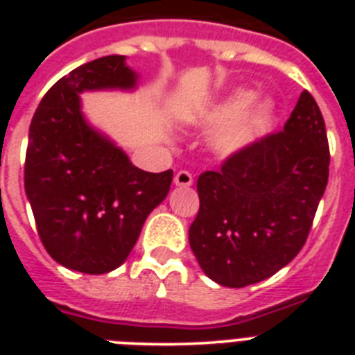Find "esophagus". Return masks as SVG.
<instances>
[{"instance_id": "obj_1", "label": "esophagus", "mask_w": 355, "mask_h": 355, "mask_svg": "<svg viewBox=\"0 0 355 355\" xmlns=\"http://www.w3.org/2000/svg\"><path fill=\"white\" fill-rule=\"evenodd\" d=\"M193 183V178L190 172L180 171L174 175V184L175 187H190Z\"/></svg>"}]
</instances>
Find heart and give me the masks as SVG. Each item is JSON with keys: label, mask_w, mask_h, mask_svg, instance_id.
<instances>
[{"label": "heart", "mask_w": 355, "mask_h": 355, "mask_svg": "<svg viewBox=\"0 0 355 355\" xmlns=\"http://www.w3.org/2000/svg\"><path fill=\"white\" fill-rule=\"evenodd\" d=\"M254 97V90L236 89L197 117L202 130H218L211 140L216 155L224 158L240 155L270 126L275 103L272 99L252 103Z\"/></svg>", "instance_id": "b5f03b06"}]
</instances>
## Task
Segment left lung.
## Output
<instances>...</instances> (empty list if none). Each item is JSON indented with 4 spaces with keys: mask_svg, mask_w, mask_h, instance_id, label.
Segmentation results:
<instances>
[{
    "mask_svg": "<svg viewBox=\"0 0 355 355\" xmlns=\"http://www.w3.org/2000/svg\"><path fill=\"white\" fill-rule=\"evenodd\" d=\"M329 142L315 97L304 90L283 131L229 156L197 180L199 213L188 240L215 283L243 288L300 252L329 180Z\"/></svg>",
    "mask_w": 355,
    "mask_h": 355,
    "instance_id": "8db88e82",
    "label": "left lung"
}]
</instances>
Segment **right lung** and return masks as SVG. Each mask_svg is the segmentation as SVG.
Returning <instances> with one entry per match:
<instances>
[{"instance_id":"add662e5","label":"right lung","mask_w":355,"mask_h":355,"mask_svg":"<svg viewBox=\"0 0 355 355\" xmlns=\"http://www.w3.org/2000/svg\"><path fill=\"white\" fill-rule=\"evenodd\" d=\"M137 80L126 56H103L56 81L31 119L26 197L48 254L71 270L97 275L121 266L171 190L174 172L135 167L81 112V92L133 90Z\"/></svg>"}]
</instances>
